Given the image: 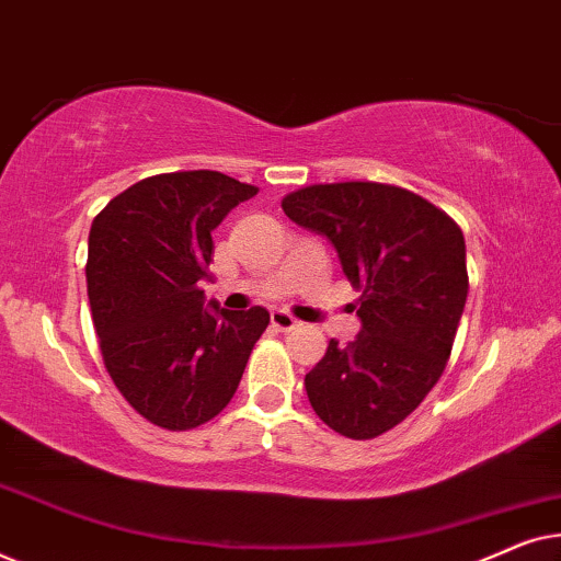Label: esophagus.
Listing matches in <instances>:
<instances>
[{"label":"esophagus","mask_w":561,"mask_h":561,"mask_svg":"<svg viewBox=\"0 0 561 561\" xmlns=\"http://www.w3.org/2000/svg\"><path fill=\"white\" fill-rule=\"evenodd\" d=\"M271 321L275 329H280V332H290V329L298 327V319H294L288 311H280V309L271 313Z\"/></svg>","instance_id":"obj_1"}]
</instances>
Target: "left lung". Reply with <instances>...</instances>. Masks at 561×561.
I'll return each mask as SVG.
<instances>
[{"instance_id":"left-lung-1","label":"left lung","mask_w":561,"mask_h":561,"mask_svg":"<svg viewBox=\"0 0 561 561\" xmlns=\"http://www.w3.org/2000/svg\"><path fill=\"white\" fill-rule=\"evenodd\" d=\"M280 206L334 244L363 290V329L347 347L329 342L306 396L336 434L375 439L416 411L447 367L470 288L462 229L413 191L373 181L317 183Z\"/></svg>"}]
</instances>
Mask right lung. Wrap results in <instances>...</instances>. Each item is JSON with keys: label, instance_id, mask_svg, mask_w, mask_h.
Returning <instances> with one entry per match:
<instances>
[{"label": "right lung", "instance_id": "obj_1", "mask_svg": "<svg viewBox=\"0 0 561 561\" xmlns=\"http://www.w3.org/2000/svg\"><path fill=\"white\" fill-rule=\"evenodd\" d=\"M257 194L219 171L160 173L94 217L87 288L99 347L133 409L168 432L206 424L232 401L250 352L271 324L263 306H204L211 232Z\"/></svg>", "mask_w": 561, "mask_h": 561}]
</instances>
